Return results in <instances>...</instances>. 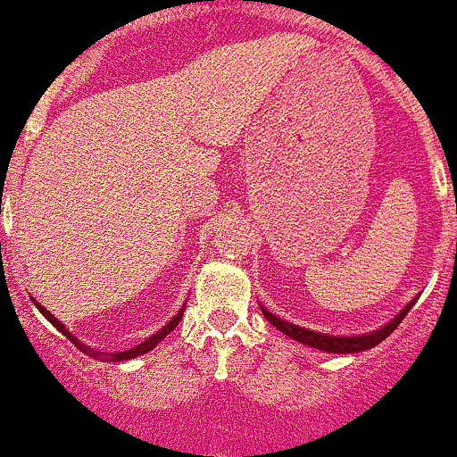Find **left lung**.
<instances>
[{
  "mask_svg": "<svg viewBox=\"0 0 457 457\" xmlns=\"http://www.w3.org/2000/svg\"><path fill=\"white\" fill-rule=\"evenodd\" d=\"M414 306V302L411 304H407L405 309L401 311L390 324L381 326L378 330H374V333L370 335H357V337H335V335H324V333H313V330L309 328H300V326H293L289 321L280 320V317L271 315L265 306H261L262 309V315L267 317L269 321H271L273 326H276L278 330H282L285 335H289L291 339H297L300 344H306L311 345V348H320V350H326V353H361V350H368V348H374L377 344H381L383 339L390 337L394 333V328H396L398 324L403 321V317L410 313V309Z\"/></svg>",
  "mask_w": 457,
  "mask_h": 457,
  "instance_id": "8db88e82",
  "label": "left lung"
}]
</instances>
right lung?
<instances>
[{"label":"right lung","mask_w":457,"mask_h":457,"mask_svg":"<svg viewBox=\"0 0 457 457\" xmlns=\"http://www.w3.org/2000/svg\"><path fill=\"white\" fill-rule=\"evenodd\" d=\"M35 304H37V309H38V311H41V313L47 317V321H52V326H56V328H59V330H61V333H63V335H65V337H67V339H70V342H71V344H74V345H76V348H79V350H80V353L89 354V357L98 359V361H127V359H133V357H140V354H144V353H148V350H153V348H155V345H157V344H160V342H162V339H164V337H166V335H168V333H170V330H175V326H177V324H179L181 315H184V309H181V311H179V313H177L175 317H172V320H170V321H168V324L164 326V328H162V330H157V333H155V335H153V337H148V339H146V342H142L140 345H136V348H131V350H124V353H98V350L89 348V345H85L83 342H79V339H76V337H74V335H71V333H70V330H67V328H65V326H63V324H61V321H59V320H56V317H54V315H52V313H50V311H47V309H46V306H41V304H38V302H37V300H35Z\"/></svg>","instance_id":"1"}]
</instances>
